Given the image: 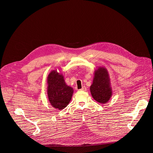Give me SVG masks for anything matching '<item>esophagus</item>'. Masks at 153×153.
Segmentation results:
<instances>
[{
    "mask_svg": "<svg viewBox=\"0 0 153 153\" xmlns=\"http://www.w3.org/2000/svg\"><path fill=\"white\" fill-rule=\"evenodd\" d=\"M86 90H87V89L85 86H83L81 89H79V91H86Z\"/></svg>",
    "mask_w": 153,
    "mask_h": 153,
    "instance_id": "esophagus-1",
    "label": "esophagus"
}]
</instances>
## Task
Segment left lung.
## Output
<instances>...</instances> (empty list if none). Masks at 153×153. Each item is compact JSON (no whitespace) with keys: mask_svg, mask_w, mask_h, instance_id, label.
I'll use <instances>...</instances> for the list:
<instances>
[{"mask_svg":"<svg viewBox=\"0 0 153 153\" xmlns=\"http://www.w3.org/2000/svg\"><path fill=\"white\" fill-rule=\"evenodd\" d=\"M90 90L92 97L97 102L105 103L109 100L112 92L108 72L104 68H99L95 72Z\"/></svg>","mask_w":153,"mask_h":153,"instance_id":"1","label":"left lung"}]
</instances>
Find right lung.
Masks as SVG:
<instances>
[{"label":"right lung","mask_w":153,"mask_h":153,"mask_svg":"<svg viewBox=\"0 0 153 153\" xmlns=\"http://www.w3.org/2000/svg\"><path fill=\"white\" fill-rule=\"evenodd\" d=\"M48 96L51 105L58 110L67 107L74 91L66 84L63 76L56 71H51L48 77Z\"/></svg>","instance_id":"add662e5"}]
</instances>
